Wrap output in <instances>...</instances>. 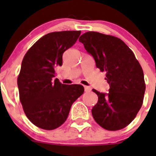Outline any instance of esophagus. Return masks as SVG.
Segmentation results:
<instances>
[{
    "mask_svg": "<svg viewBox=\"0 0 156 156\" xmlns=\"http://www.w3.org/2000/svg\"><path fill=\"white\" fill-rule=\"evenodd\" d=\"M84 90H85V92H90L91 91V87H88V86H84Z\"/></svg>",
    "mask_w": 156,
    "mask_h": 156,
    "instance_id": "esophagus-1",
    "label": "esophagus"
}]
</instances>
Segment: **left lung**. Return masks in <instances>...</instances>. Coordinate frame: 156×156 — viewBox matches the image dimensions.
I'll return each instance as SVG.
<instances>
[{
  "label": "left lung",
  "instance_id": "1",
  "mask_svg": "<svg viewBox=\"0 0 156 156\" xmlns=\"http://www.w3.org/2000/svg\"><path fill=\"white\" fill-rule=\"evenodd\" d=\"M79 41L93 56L96 66L106 72L110 87L107 94L92 90L98 96L91 110L93 117L106 130H121L135 119L143 105L146 84L142 67L120 38L88 31Z\"/></svg>",
  "mask_w": 156,
  "mask_h": 156
}]
</instances>
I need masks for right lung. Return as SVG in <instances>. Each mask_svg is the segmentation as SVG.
Segmentation results:
<instances>
[{"label":"right lung","mask_w":156,"mask_h":156,"mask_svg":"<svg viewBox=\"0 0 156 156\" xmlns=\"http://www.w3.org/2000/svg\"><path fill=\"white\" fill-rule=\"evenodd\" d=\"M81 31L49 33L27 51L17 78L20 100L30 122L53 130L67 119L72 103L83 94L81 84H63L55 77L62 65V54L78 40Z\"/></svg>","instance_id":"right-lung-1"}]
</instances>
